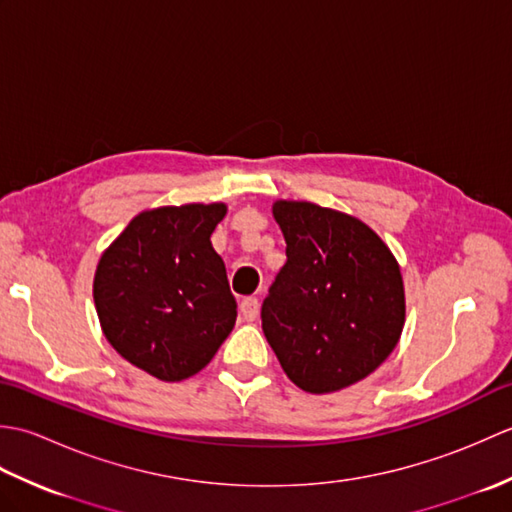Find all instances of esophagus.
Listing matches in <instances>:
<instances>
[{
    "label": "esophagus",
    "mask_w": 512,
    "mask_h": 512,
    "mask_svg": "<svg viewBox=\"0 0 512 512\" xmlns=\"http://www.w3.org/2000/svg\"><path fill=\"white\" fill-rule=\"evenodd\" d=\"M239 314H242L244 321H255L259 314V301L257 297H244L239 303Z\"/></svg>",
    "instance_id": "obj_1"
}]
</instances>
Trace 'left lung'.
<instances>
[{"instance_id": "obj_1", "label": "left lung", "mask_w": 512, "mask_h": 512, "mask_svg": "<svg viewBox=\"0 0 512 512\" xmlns=\"http://www.w3.org/2000/svg\"><path fill=\"white\" fill-rule=\"evenodd\" d=\"M286 264L262 303V328L288 378L330 394L369 376L405 325L398 262L372 228L310 202H275Z\"/></svg>"}]
</instances>
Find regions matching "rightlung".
<instances>
[{
	"instance_id": "right-lung-1",
	"label": "right lung",
	"mask_w": 512,
	"mask_h": 512,
	"mask_svg": "<svg viewBox=\"0 0 512 512\" xmlns=\"http://www.w3.org/2000/svg\"><path fill=\"white\" fill-rule=\"evenodd\" d=\"M224 215V204L140 213L96 268L94 303L105 339L167 383L209 365L235 325L237 301L211 246Z\"/></svg>"
}]
</instances>
